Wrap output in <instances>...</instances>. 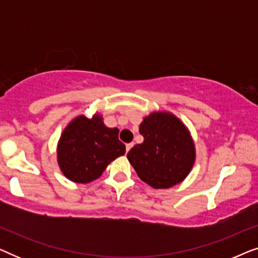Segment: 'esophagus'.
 <instances>
[{
  "instance_id": "esophagus-1",
  "label": "esophagus",
  "mask_w": 258,
  "mask_h": 258,
  "mask_svg": "<svg viewBox=\"0 0 258 258\" xmlns=\"http://www.w3.org/2000/svg\"><path fill=\"white\" fill-rule=\"evenodd\" d=\"M133 146H134V143H128V144H126V146H125V151H126V153H128L130 149H132Z\"/></svg>"
}]
</instances>
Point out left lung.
I'll return each mask as SVG.
<instances>
[{
	"label": "left lung",
	"mask_w": 258,
	"mask_h": 258,
	"mask_svg": "<svg viewBox=\"0 0 258 258\" xmlns=\"http://www.w3.org/2000/svg\"><path fill=\"white\" fill-rule=\"evenodd\" d=\"M143 143L132 148L126 157L139 177L154 189L181 183L195 162V144L189 130L170 112L155 111L140 124Z\"/></svg>",
	"instance_id": "left-lung-1"
}]
</instances>
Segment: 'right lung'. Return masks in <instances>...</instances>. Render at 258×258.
I'll return each instance as SVG.
<instances>
[{"mask_svg": "<svg viewBox=\"0 0 258 258\" xmlns=\"http://www.w3.org/2000/svg\"><path fill=\"white\" fill-rule=\"evenodd\" d=\"M119 130L108 128L101 115L74 118L63 130L57 144L62 174L76 183H89L103 174L108 164L125 154Z\"/></svg>", "mask_w": 258, "mask_h": 258, "instance_id": "add662e5", "label": "right lung"}]
</instances>
